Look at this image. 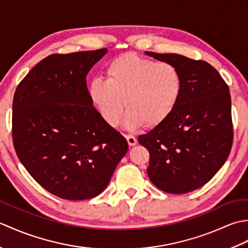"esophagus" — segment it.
Here are the masks:
<instances>
[{"label":"esophagus","mask_w":248,"mask_h":248,"mask_svg":"<svg viewBox=\"0 0 248 248\" xmlns=\"http://www.w3.org/2000/svg\"><path fill=\"white\" fill-rule=\"evenodd\" d=\"M125 139H127L128 144L130 147H133L136 145V143H138V140H136L135 136H133V135H125Z\"/></svg>","instance_id":"34e87169"}]
</instances>
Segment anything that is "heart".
Here are the masks:
<instances>
[{"instance_id": "1", "label": "heart", "mask_w": 248, "mask_h": 248, "mask_svg": "<svg viewBox=\"0 0 248 248\" xmlns=\"http://www.w3.org/2000/svg\"><path fill=\"white\" fill-rule=\"evenodd\" d=\"M107 81L96 78L88 92L103 120L118 125L127 108L130 128L155 129L170 117L182 93V78L177 67L128 52L108 62Z\"/></svg>"}]
</instances>
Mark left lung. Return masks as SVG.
<instances>
[{"label":"left lung","instance_id":"8db88e82","mask_svg":"<svg viewBox=\"0 0 248 248\" xmlns=\"http://www.w3.org/2000/svg\"><path fill=\"white\" fill-rule=\"evenodd\" d=\"M177 67L182 93L164 124L140 135L150 155L147 173L161 191L186 194L203 186L227 160L233 140L228 85L204 61L145 52Z\"/></svg>","mask_w":248,"mask_h":248}]
</instances>
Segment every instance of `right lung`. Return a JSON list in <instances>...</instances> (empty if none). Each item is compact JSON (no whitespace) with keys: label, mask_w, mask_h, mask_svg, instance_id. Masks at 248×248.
Instances as JSON below:
<instances>
[{"label":"right lung","mask_w":248,"mask_h":248,"mask_svg":"<svg viewBox=\"0 0 248 248\" xmlns=\"http://www.w3.org/2000/svg\"><path fill=\"white\" fill-rule=\"evenodd\" d=\"M107 52L49 55L16 89V154L30 175L57 197L98 196L128 151L125 139L93 107L86 85L87 73Z\"/></svg>","instance_id":"1"}]
</instances>
